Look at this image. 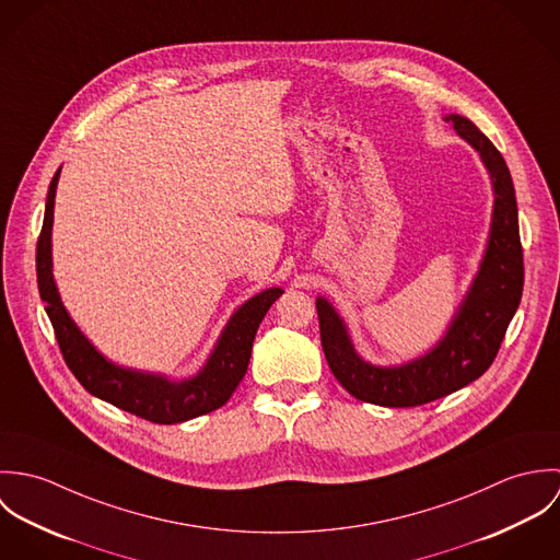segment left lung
<instances>
[{"mask_svg":"<svg viewBox=\"0 0 560 560\" xmlns=\"http://www.w3.org/2000/svg\"><path fill=\"white\" fill-rule=\"evenodd\" d=\"M477 151L493 187V213L479 271L446 334L422 358L400 366H375L362 360L347 323L317 298L320 345L340 386L355 399L384 407H416L442 399L491 366L524 289V258L517 202L511 172L498 149L477 125L459 114L444 118Z\"/></svg>","mask_w":560,"mask_h":560,"instance_id":"obj_1","label":"left lung"}]
</instances>
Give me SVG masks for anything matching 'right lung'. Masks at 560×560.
<instances>
[{
	"mask_svg": "<svg viewBox=\"0 0 560 560\" xmlns=\"http://www.w3.org/2000/svg\"><path fill=\"white\" fill-rule=\"evenodd\" d=\"M58 178L60 170L54 174L47 191L43 231L36 245V276L40 300L45 302V311L71 373L92 397L158 424L185 422L222 407L247 371L252 342L260 320L284 291L273 287L247 300L222 329L207 364L189 380L172 382L163 375L122 369L94 349L62 306L51 271V226Z\"/></svg>",
	"mask_w": 560,
	"mask_h": 560,
	"instance_id": "right-lung-1",
	"label": "right lung"
}]
</instances>
